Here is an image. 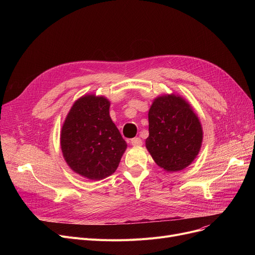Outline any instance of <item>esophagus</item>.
Instances as JSON below:
<instances>
[{"instance_id":"34e87169","label":"esophagus","mask_w":255,"mask_h":255,"mask_svg":"<svg viewBox=\"0 0 255 255\" xmlns=\"http://www.w3.org/2000/svg\"><path fill=\"white\" fill-rule=\"evenodd\" d=\"M130 142H131V144H132V145H134V146H140V145L142 144V141H141V139H140L139 137H134V138H132Z\"/></svg>"}]
</instances>
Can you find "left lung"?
Returning <instances> with one entry per match:
<instances>
[{"mask_svg":"<svg viewBox=\"0 0 255 255\" xmlns=\"http://www.w3.org/2000/svg\"><path fill=\"white\" fill-rule=\"evenodd\" d=\"M145 148L156 164L166 171L189 166L202 148L204 132L192 106L180 95L164 94L149 110Z\"/></svg>","mask_w":255,"mask_h":255,"instance_id":"1","label":"left lung"}]
</instances>
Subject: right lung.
<instances>
[{"mask_svg": "<svg viewBox=\"0 0 255 255\" xmlns=\"http://www.w3.org/2000/svg\"><path fill=\"white\" fill-rule=\"evenodd\" d=\"M111 102L87 94L78 98L61 130V150L77 175L99 181L117 170L127 143L110 116Z\"/></svg>", "mask_w": 255, "mask_h": 255, "instance_id": "obj_1", "label": "right lung"}]
</instances>
